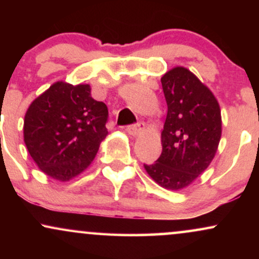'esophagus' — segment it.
I'll use <instances>...</instances> for the list:
<instances>
[{
    "label": "esophagus",
    "instance_id": "34e87169",
    "mask_svg": "<svg viewBox=\"0 0 259 259\" xmlns=\"http://www.w3.org/2000/svg\"><path fill=\"white\" fill-rule=\"evenodd\" d=\"M144 123H138V124H133V125L126 126V132L133 136H138L139 134H141L144 132Z\"/></svg>",
    "mask_w": 259,
    "mask_h": 259
}]
</instances>
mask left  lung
Returning a JSON list of instances; mask_svg holds the SVG:
<instances>
[{
    "mask_svg": "<svg viewBox=\"0 0 259 259\" xmlns=\"http://www.w3.org/2000/svg\"><path fill=\"white\" fill-rule=\"evenodd\" d=\"M168 113L162 153L147 174L167 190H181L210 164L222 136L221 107L213 92L194 73L175 67L160 79Z\"/></svg>",
    "mask_w": 259,
    "mask_h": 259,
    "instance_id": "left-lung-1",
    "label": "left lung"
}]
</instances>
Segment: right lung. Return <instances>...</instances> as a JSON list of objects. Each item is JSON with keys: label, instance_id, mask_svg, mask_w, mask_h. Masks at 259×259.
I'll use <instances>...</instances> for the list:
<instances>
[{"label": "right lung", "instance_id": "obj_1", "mask_svg": "<svg viewBox=\"0 0 259 259\" xmlns=\"http://www.w3.org/2000/svg\"><path fill=\"white\" fill-rule=\"evenodd\" d=\"M107 119L108 108L92 99L90 85L57 81L29 106L24 142L45 174L68 181L94 160L108 134Z\"/></svg>", "mask_w": 259, "mask_h": 259}]
</instances>
